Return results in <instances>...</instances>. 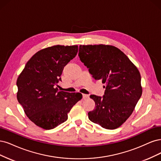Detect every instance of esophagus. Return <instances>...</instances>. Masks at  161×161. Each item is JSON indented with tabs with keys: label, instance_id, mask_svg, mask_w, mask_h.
<instances>
[{
	"label": "esophagus",
	"instance_id": "34e87169",
	"mask_svg": "<svg viewBox=\"0 0 161 161\" xmlns=\"http://www.w3.org/2000/svg\"><path fill=\"white\" fill-rule=\"evenodd\" d=\"M82 96H83V99H86L87 97H88V95L87 94H83Z\"/></svg>",
	"mask_w": 161,
	"mask_h": 161
}]
</instances>
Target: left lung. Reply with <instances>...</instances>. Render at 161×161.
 Segmentation results:
<instances>
[{
    "instance_id": "left-lung-1",
    "label": "left lung",
    "mask_w": 161,
    "mask_h": 161,
    "mask_svg": "<svg viewBox=\"0 0 161 161\" xmlns=\"http://www.w3.org/2000/svg\"><path fill=\"white\" fill-rule=\"evenodd\" d=\"M78 55L93 78L106 84L103 96H90L96 105L88 112L90 120L109 130L120 126L132 114L142 95L137 67L114 46L80 45Z\"/></svg>"
}]
</instances>
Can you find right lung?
Masks as SVG:
<instances>
[{"label":"right lung","instance_id":"obj_1","mask_svg":"<svg viewBox=\"0 0 161 161\" xmlns=\"http://www.w3.org/2000/svg\"><path fill=\"white\" fill-rule=\"evenodd\" d=\"M78 46L55 45L43 49L31 58L18 77L17 100L26 115L45 130L67 120V114L82 98L80 93L59 91L64 67L73 59Z\"/></svg>","mask_w":161,"mask_h":161}]
</instances>
